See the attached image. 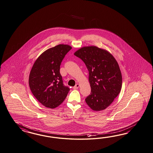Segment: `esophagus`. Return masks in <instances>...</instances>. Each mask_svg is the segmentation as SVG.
Listing matches in <instances>:
<instances>
[{"label": "esophagus", "instance_id": "1", "mask_svg": "<svg viewBox=\"0 0 153 153\" xmlns=\"http://www.w3.org/2000/svg\"><path fill=\"white\" fill-rule=\"evenodd\" d=\"M79 87V83H77V84L74 86V87H73V88L74 89V90H76V89H78Z\"/></svg>", "mask_w": 153, "mask_h": 153}]
</instances>
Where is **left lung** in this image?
I'll list each match as a JSON object with an SVG mask.
<instances>
[{
	"label": "left lung",
	"instance_id": "8db88e82",
	"mask_svg": "<svg viewBox=\"0 0 153 153\" xmlns=\"http://www.w3.org/2000/svg\"><path fill=\"white\" fill-rule=\"evenodd\" d=\"M88 71L91 94L85 99L92 110L99 111L110 106L120 92L122 74L115 58L96 46L83 47L74 52Z\"/></svg>",
	"mask_w": 153,
	"mask_h": 153
}]
</instances>
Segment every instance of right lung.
I'll return each instance as SVG.
<instances>
[{
    "label": "right lung",
    "instance_id": "1",
    "mask_svg": "<svg viewBox=\"0 0 153 153\" xmlns=\"http://www.w3.org/2000/svg\"><path fill=\"white\" fill-rule=\"evenodd\" d=\"M72 47L61 44L46 50L33 64L29 76L30 89L46 108H54L63 102L70 91L59 72L63 59Z\"/></svg>",
    "mask_w": 153,
    "mask_h": 153
}]
</instances>
